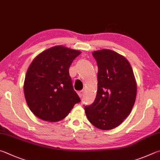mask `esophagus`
<instances>
[{
	"instance_id": "1",
	"label": "esophagus",
	"mask_w": 160,
	"mask_h": 160,
	"mask_svg": "<svg viewBox=\"0 0 160 160\" xmlns=\"http://www.w3.org/2000/svg\"><path fill=\"white\" fill-rule=\"evenodd\" d=\"M84 94H85V92H84V90H81V91L78 92V95H79V97L80 98H82L83 97Z\"/></svg>"
}]
</instances>
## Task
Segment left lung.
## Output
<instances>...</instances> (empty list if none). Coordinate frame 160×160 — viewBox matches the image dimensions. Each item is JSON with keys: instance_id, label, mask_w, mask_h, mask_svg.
<instances>
[{"instance_id": "1", "label": "left lung", "mask_w": 160, "mask_h": 160, "mask_svg": "<svg viewBox=\"0 0 160 160\" xmlns=\"http://www.w3.org/2000/svg\"><path fill=\"white\" fill-rule=\"evenodd\" d=\"M98 65V89L95 100L85 106L89 121L102 130L120 125L134 105L137 86L129 62L110 50L92 53Z\"/></svg>"}]
</instances>
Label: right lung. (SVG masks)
<instances>
[{"label": "right lung", "instance_id": "obj_1", "mask_svg": "<svg viewBox=\"0 0 160 160\" xmlns=\"http://www.w3.org/2000/svg\"><path fill=\"white\" fill-rule=\"evenodd\" d=\"M81 52L54 46L35 58L26 74L24 91L28 108L42 120L57 122L68 115L80 98L68 68Z\"/></svg>", "mask_w": 160, "mask_h": 160}]
</instances>
